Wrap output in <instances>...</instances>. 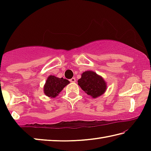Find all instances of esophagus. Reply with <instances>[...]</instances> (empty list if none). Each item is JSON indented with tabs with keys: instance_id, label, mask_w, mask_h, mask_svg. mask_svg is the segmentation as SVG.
<instances>
[{
	"instance_id": "obj_1",
	"label": "esophagus",
	"mask_w": 151,
	"mask_h": 151,
	"mask_svg": "<svg viewBox=\"0 0 151 151\" xmlns=\"http://www.w3.org/2000/svg\"><path fill=\"white\" fill-rule=\"evenodd\" d=\"M70 81L71 82V83H75L76 79H75V78H72L71 79H70Z\"/></svg>"
}]
</instances>
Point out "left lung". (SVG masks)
<instances>
[{"label":"left lung","instance_id":"obj_1","mask_svg":"<svg viewBox=\"0 0 151 151\" xmlns=\"http://www.w3.org/2000/svg\"><path fill=\"white\" fill-rule=\"evenodd\" d=\"M78 85L85 93L93 98L103 94L106 91V83L101 76L93 71H85L78 81Z\"/></svg>","mask_w":151,"mask_h":151}]
</instances>
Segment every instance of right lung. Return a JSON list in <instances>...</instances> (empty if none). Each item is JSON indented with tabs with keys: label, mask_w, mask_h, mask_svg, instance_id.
<instances>
[{
	"label": "right lung",
	"mask_w": 151,
	"mask_h": 151,
	"mask_svg": "<svg viewBox=\"0 0 151 151\" xmlns=\"http://www.w3.org/2000/svg\"><path fill=\"white\" fill-rule=\"evenodd\" d=\"M69 83V81L63 78H57L55 76L50 75L48 77L44 86L45 94L50 97L57 96L60 92L65 88V86Z\"/></svg>",
	"instance_id": "right-lung-1"
}]
</instances>
